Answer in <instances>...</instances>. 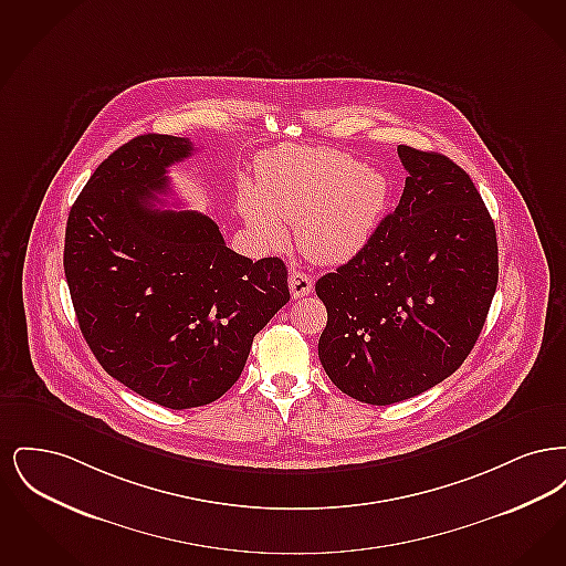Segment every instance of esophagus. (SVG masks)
Segmentation results:
<instances>
[{
    "label": "esophagus",
    "instance_id": "esophagus-1",
    "mask_svg": "<svg viewBox=\"0 0 566 566\" xmlns=\"http://www.w3.org/2000/svg\"><path fill=\"white\" fill-rule=\"evenodd\" d=\"M289 289H291V293H293L295 298H301V296L312 293L314 280L307 273H303V271L293 270L291 275H289Z\"/></svg>",
    "mask_w": 566,
    "mask_h": 566
}]
</instances>
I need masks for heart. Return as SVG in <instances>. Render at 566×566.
<instances>
[{"label":"heart","mask_w":566,"mask_h":566,"mask_svg":"<svg viewBox=\"0 0 566 566\" xmlns=\"http://www.w3.org/2000/svg\"><path fill=\"white\" fill-rule=\"evenodd\" d=\"M259 189H243L240 208L254 242L277 245L295 222L298 250L339 265L365 250L384 220L388 178L333 148H277L259 159Z\"/></svg>","instance_id":"obj_1"}]
</instances>
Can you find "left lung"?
<instances>
[{"mask_svg":"<svg viewBox=\"0 0 566 566\" xmlns=\"http://www.w3.org/2000/svg\"><path fill=\"white\" fill-rule=\"evenodd\" d=\"M403 195L374 240L316 282L318 356L352 399L392 405L452 376L473 350L499 282L494 222L469 174L439 153L397 148Z\"/></svg>","mask_w":566,"mask_h":566,"instance_id":"left-lung-1","label":"left lung"}]
</instances>
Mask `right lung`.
<instances>
[{
    "label": "right lung",
    "instance_id": "right-lung-1",
    "mask_svg": "<svg viewBox=\"0 0 566 566\" xmlns=\"http://www.w3.org/2000/svg\"><path fill=\"white\" fill-rule=\"evenodd\" d=\"M189 137L137 135L84 185L63 268L88 348L109 376L169 409L220 399L254 335L291 298L282 259L252 263L195 210H161L167 167Z\"/></svg>",
    "mask_w": 566,
    "mask_h": 566
}]
</instances>
